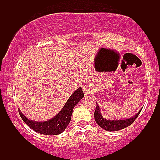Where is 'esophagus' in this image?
I'll return each instance as SVG.
<instances>
[{"label": "esophagus", "instance_id": "obj_1", "mask_svg": "<svg viewBox=\"0 0 160 160\" xmlns=\"http://www.w3.org/2000/svg\"><path fill=\"white\" fill-rule=\"evenodd\" d=\"M83 92H84V93L86 95H87L88 93V91H87V90H86V88H83Z\"/></svg>", "mask_w": 160, "mask_h": 160}]
</instances>
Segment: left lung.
Masks as SVG:
<instances>
[{
	"mask_svg": "<svg viewBox=\"0 0 160 160\" xmlns=\"http://www.w3.org/2000/svg\"><path fill=\"white\" fill-rule=\"evenodd\" d=\"M141 110L142 109H140L135 116H132L129 118L119 119V120H118V119H107L104 118L103 116L102 115L99 106L97 103V108H96L94 112V118L97 124L105 130L108 132L118 131L131 125L138 116V115L140 114Z\"/></svg>",
	"mask_w": 160,
	"mask_h": 160,
	"instance_id": "left-lung-1",
	"label": "left lung"
}]
</instances>
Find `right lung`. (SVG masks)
Masks as SVG:
<instances>
[{"instance_id":"obj_1","label":"right lung","mask_w":160,"mask_h":160,"mask_svg":"<svg viewBox=\"0 0 160 160\" xmlns=\"http://www.w3.org/2000/svg\"><path fill=\"white\" fill-rule=\"evenodd\" d=\"M84 97L80 87L77 89L65 103L61 110L53 118L44 121H36L28 118L19 109V113L22 121L30 128L37 132L45 135H56L65 130L71 121L74 108Z\"/></svg>"}]
</instances>
